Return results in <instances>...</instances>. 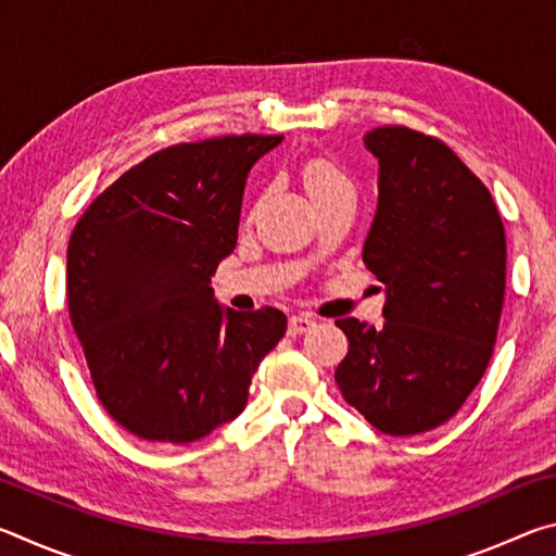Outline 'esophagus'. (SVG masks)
Segmentation results:
<instances>
[{"instance_id":"34e87169","label":"esophagus","mask_w":556,"mask_h":556,"mask_svg":"<svg viewBox=\"0 0 556 556\" xmlns=\"http://www.w3.org/2000/svg\"><path fill=\"white\" fill-rule=\"evenodd\" d=\"M316 321L312 316H291L289 318V336H301L306 331H312Z\"/></svg>"}]
</instances>
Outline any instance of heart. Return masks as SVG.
Listing matches in <instances>:
<instances>
[{
    "label": "heart",
    "instance_id": "heart-1",
    "mask_svg": "<svg viewBox=\"0 0 556 556\" xmlns=\"http://www.w3.org/2000/svg\"><path fill=\"white\" fill-rule=\"evenodd\" d=\"M301 174H304V186L314 201L324 199V195L333 191H341V188H351L348 176L331 159H308L304 168H301Z\"/></svg>",
    "mask_w": 556,
    "mask_h": 556
}]
</instances>
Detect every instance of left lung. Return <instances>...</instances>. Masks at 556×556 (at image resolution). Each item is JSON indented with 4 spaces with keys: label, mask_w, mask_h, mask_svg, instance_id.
Returning a JSON list of instances; mask_svg holds the SVG:
<instances>
[{
    "label": "left lung",
    "mask_w": 556,
    "mask_h": 556,
    "mask_svg": "<svg viewBox=\"0 0 556 556\" xmlns=\"http://www.w3.org/2000/svg\"><path fill=\"white\" fill-rule=\"evenodd\" d=\"M380 201L363 262L388 287L380 328L338 318L345 402L375 429L412 437L460 409L491 363L505 299V228L470 168L425 131L370 129Z\"/></svg>",
    "instance_id": "obj_1"
}]
</instances>
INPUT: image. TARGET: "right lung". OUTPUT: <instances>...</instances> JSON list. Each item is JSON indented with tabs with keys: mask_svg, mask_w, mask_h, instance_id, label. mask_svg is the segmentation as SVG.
<instances>
[{
	"mask_svg": "<svg viewBox=\"0 0 556 556\" xmlns=\"http://www.w3.org/2000/svg\"><path fill=\"white\" fill-rule=\"evenodd\" d=\"M281 135H225L147 156L68 242V314L98 400L144 441L191 444L238 417L287 331L279 308L223 312L211 277L238 244L252 164Z\"/></svg>",
	"mask_w": 556,
	"mask_h": 556,
	"instance_id": "1",
	"label": "right lung"
}]
</instances>
